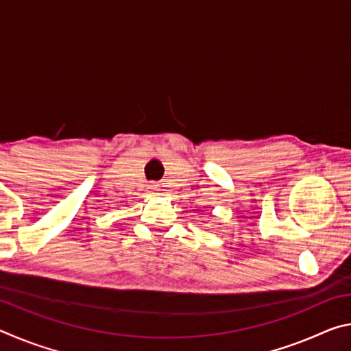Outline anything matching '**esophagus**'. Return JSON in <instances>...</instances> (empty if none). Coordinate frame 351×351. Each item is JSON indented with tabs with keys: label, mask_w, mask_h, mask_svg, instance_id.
<instances>
[{
	"label": "esophagus",
	"mask_w": 351,
	"mask_h": 351,
	"mask_svg": "<svg viewBox=\"0 0 351 351\" xmlns=\"http://www.w3.org/2000/svg\"><path fill=\"white\" fill-rule=\"evenodd\" d=\"M147 189H148V193L156 195L159 192V184L158 182H152V184H148Z\"/></svg>",
	"instance_id": "esophagus-1"
}]
</instances>
